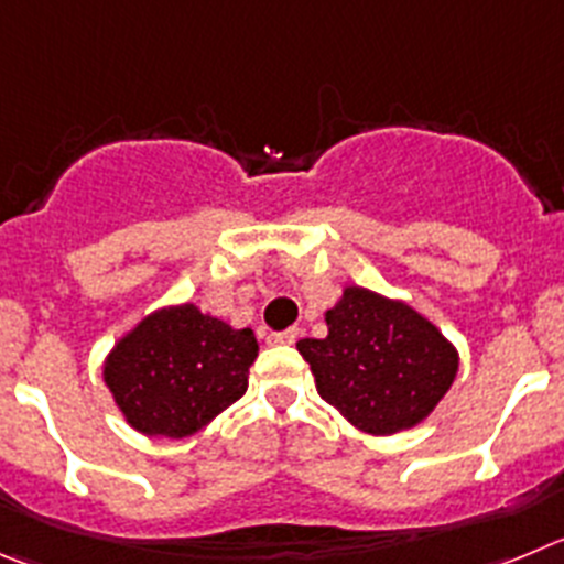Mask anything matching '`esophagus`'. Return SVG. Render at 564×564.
I'll use <instances>...</instances> for the list:
<instances>
[{
  "instance_id": "esophagus-1",
  "label": "esophagus",
  "mask_w": 564,
  "mask_h": 564,
  "mask_svg": "<svg viewBox=\"0 0 564 564\" xmlns=\"http://www.w3.org/2000/svg\"><path fill=\"white\" fill-rule=\"evenodd\" d=\"M267 341H270V345H294V341H297V328L272 330V334L267 336Z\"/></svg>"
}]
</instances>
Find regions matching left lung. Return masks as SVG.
Wrapping results in <instances>:
<instances>
[{
	"instance_id": "1",
	"label": "left lung",
	"mask_w": 564,
	"mask_h": 564,
	"mask_svg": "<svg viewBox=\"0 0 564 564\" xmlns=\"http://www.w3.org/2000/svg\"><path fill=\"white\" fill-rule=\"evenodd\" d=\"M328 336L300 339L323 401L365 434L423 423L454 383L459 354L436 325L401 300L347 286L325 312Z\"/></svg>"
}]
</instances>
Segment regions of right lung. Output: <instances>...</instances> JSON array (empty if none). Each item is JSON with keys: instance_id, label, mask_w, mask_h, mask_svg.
Instances as JSON below:
<instances>
[{"instance_id": "right-lung-1", "label": "right lung", "mask_w": 564, "mask_h": 564, "mask_svg": "<svg viewBox=\"0 0 564 564\" xmlns=\"http://www.w3.org/2000/svg\"><path fill=\"white\" fill-rule=\"evenodd\" d=\"M256 356L250 328L236 330L183 303L158 308L116 341L102 378L135 431L183 440L247 392Z\"/></svg>"}]
</instances>
